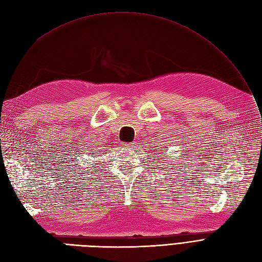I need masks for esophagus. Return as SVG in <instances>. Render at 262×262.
<instances>
[{
    "mask_svg": "<svg viewBox=\"0 0 262 262\" xmlns=\"http://www.w3.org/2000/svg\"><path fill=\"white\" fill-rule=\"evenodd\" d=\"M123 146H124L125 148L133 149V148L137 147V144H135V143H128V144H123Z\"/></svg>",
    "mask_w": 262,
    "mask_h": 262,
    "instance_id": "1",
    "label": "esophagus"
}]
</instances>
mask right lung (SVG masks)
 Here are the masks:
<instances>
[{
	"mask_svg": "<svg viewBox=\"0 0 262 262\" xmlns=\"http://www.w3.org/2000/svg\"><path fill=\"white\" fill-rule=\"evenodd\" d=\"M92 156H93V155H92Z\"/></svg>",
	"mask_w": 262,
	"mask_h": 262,
	"instance_id": "add662e5",
	"label": "right lung"
}]
</instances>
